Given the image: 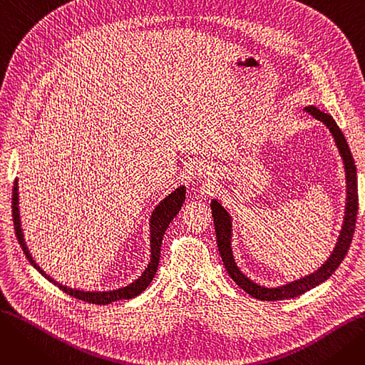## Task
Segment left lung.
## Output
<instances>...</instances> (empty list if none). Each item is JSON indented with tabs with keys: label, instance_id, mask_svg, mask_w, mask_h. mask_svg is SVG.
<instances>
[{
	"label": "left lung",
	"instance_id": "8db88e82",
	"mask_svg": "<svg viewBox=\"0 0 365 365\" xmlns=\"http://www.w3.org/2000/svg\"><path fill=\"white\" fill-rule=\"evenodd\" d=\"M304 110L311 113L314 118L322 121L331 131L333 138L336 140V145L339 148L340 155L343 158V163H344V170H346V183H348L346 212H344V220H343V226H341V231L339 235V241L334 247L331 256L319 267L318 271H315L311 275H306L304 278L293 281L290 284H285L282 287H275V289H266V287H262V285L253 282L250 278H247L238 269V266L234 260L232 248H231V238H232L231 237L232 235L231 216L227 215V212L217 200L212 201V215L215 219L213 222H215V229H216L217 247H219V253H220V257L223 260L226 271H227L229 277H231L245 293H248L256 299H260V300L274 302V300L297 297L306 292H309L311 289L319 285L325 279H329L333 275V272L340 266L344 256L348 255V250H349L352 238H354V232H355V222H356V215H358V182H356V167H355V163L352 158L351 149L346 143V139H344V136H343L341 130L339 128V125L336 124L331 115L319 110L315 106H306Z\"/></svg>",
	"mask_w": 365,
	"mask_h": 365
}]
</instances>
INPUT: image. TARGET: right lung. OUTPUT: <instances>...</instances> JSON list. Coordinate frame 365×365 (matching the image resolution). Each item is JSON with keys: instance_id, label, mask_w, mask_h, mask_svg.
<instances>
[{"instance_id": "add662e5", "label": "right lung", "mask_w": 365, "mask_h": 365, "mask_svg": "<svg viewBox=\"0 0 365 365\" xmlns=\"http://www.w3.org/2000/svg\"><path fill=\"white\" fill-rule=\"evenodd\" d=\"M185 194H186V187L180 186L178 187L175 192H171L168 197H165L157 207L153 210V213L150 216V262L148 264V267L145 269V272L136 279L133 281L131 284L123 287V289L118 290H112V292H83V290H73L69 289V287H65L62 284H59L57 281H54L53 278H50V275H47L40 266L35 263V260L32 259L26 242L24 240V234H22V227H21V216H19V194H17V180H14V186H13V197H11V207H13V222H14V231H16V237L19 244H21L22 250L25 253V256L28 257L29 263L35 267V269L40 272L44 278H47L50 282H53L54 285L59 287V289L65 293H68L69 296L80 299L88 303H96V304H108L112 303L115 300H121V299H133L139 296L142 292H145L146 287L150 284V281L155 277V272L158 269V263H160V252H161V242H163V237L165 234V229L168 227L170 222L176 217V215L179 213V210L182 208V204L185 202Z\"/></svg>"}]
</instances>
